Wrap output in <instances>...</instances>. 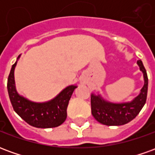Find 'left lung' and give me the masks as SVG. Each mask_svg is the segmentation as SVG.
Masks as SVG:
<instances>
[{
  "label": "left lung",
  "mask_w": 155,
  "mask_h": 155,
  "mask_svg": "<svg viewBox=\"0 0 155 155\" xmlns=\"http://www.w3.org/2000/svg\"><path fill=\"white\" fill-rule=\"evenodd\" d=\"M137 63L143 73L144 84L140 94L132 102L112 104L104 101L100 96L91 94V113L98 122L108 126L123 125L134 120L142 110L147 99L148 76L142 61H138Z\"/></svg>",
  "instance_id": "8db88e82"
}]
</instances>
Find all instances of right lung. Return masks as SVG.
<instances>
[{
  "mask_svg": "<svg viewBox=\"0 0 155 155\" xmlns=\"http://www.w3.org/2000/svg\"><path fill=\"white\" fill-rule=\"evenodd\" d=\"M19 58V57H18ZM12 65L7 81V90L12 107L22 120L36 128H54L61 125L66 120L67 106L76 86H69L58 94L54 100L46 103H33L20 96L15 89L14 70Z\"/></svg>",
  "mask_w": 155,
  "mask_h": 155,
  "instance_id": "right-lung-1",
  "label": "right lung"
}]
</instances>
